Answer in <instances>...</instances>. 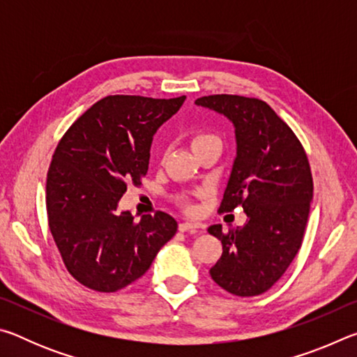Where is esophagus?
<instances>
[{
  "instance_id": "34e87169",
  "label": "esophagus",
  "mask_w": 357,
  "mask_h": 357,
  "mask_svg": "<svg viewBox=\"0 0 357 357\" xmlns=\"http://www.w3.org/2000/svg\"><path fill=\"white\" fill-rule=\"evenodd\" d=\"M202 228L200 223L195 222H181L179 223V231H195V229Z\"/></svg>"
}]
</instances>
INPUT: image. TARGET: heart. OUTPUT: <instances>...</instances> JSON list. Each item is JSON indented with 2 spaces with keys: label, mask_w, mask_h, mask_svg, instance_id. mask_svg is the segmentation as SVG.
<instances>
[{
  "label": "heart",
  "mask_w": 357,
  "mask_h": 357,
  "mask_svg": "<svg viewBox=\"0 0 357 357\" xmlns=\"http://www.w3.org/2000/svg\"><path fill=\"white\" fill-rule=\"evenodd\" d=\"M190 143H192L193 151H197V149H200L203 146H206V144L220 143V142L215 135L208 134V132H195V134H193L192 138H190Z\"/></svg>",
  "instance_id": "1"
}]
</instances>
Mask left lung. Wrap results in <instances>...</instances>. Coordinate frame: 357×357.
<instances>
[{
  "label": "left lung",
  "mask_w": 357,
  "mask_h": 357,
  "mask_svg": "<svg viewBox=\"0 0 357 357\" xmlns=\"http://www.w3.org/2000/svg\"><path fill=\"white\" fill-rule=\"evenodd\" d=\"M234 126L236 157L219 211L243 206L247 222L222 231V257L209 274L234 296H258L274 285L301 249L313 200L307 154L298 137L266 102L215 94L195 100Z\"/></svg>",
  "instance_id": "left-lung-1"
}]
</instances>
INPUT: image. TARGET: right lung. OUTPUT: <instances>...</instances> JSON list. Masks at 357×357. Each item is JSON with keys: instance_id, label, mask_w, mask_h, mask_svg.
<instances>
[{"instance_id": "1", "label": "right lung", "mask_w": 357, "mask_h": 357, "mask_svg": "<svg viewBox=\"0 0 357 357\" xmlns=\"http://www.w3.org/2000/svg\"><path fill=\"white\" fill-rule=\"evenodd\" d=\"M185 96H108L88 108L58 143L47 173L48 227L74 279L113 293L146 273L178 229L170 214L119 213L128 184H142L153 137Z\"/></svg>"}]
</instances>
